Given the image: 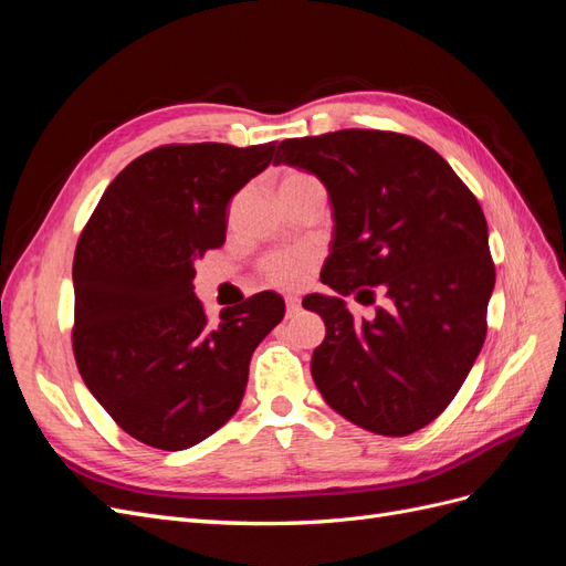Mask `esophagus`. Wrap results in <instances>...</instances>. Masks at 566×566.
<instances>
[{"mask_svg": "<svg viewBox=\"0 0 566 566\" xmlns=\"http://www.w3.org/2000/svg\"><path fill=\"white\" fill-rule=\"evenodd\" d=\"M300 312V297H285V314L287 318L295 316Z\"/></svg>", "mask_w": 566, "mask_h": 566, "instance_id": "esophagus-1", "label": "esophagus"}]
</instances>
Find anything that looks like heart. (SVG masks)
<instances>
[{
  "instance_id": "1",
  "label": "heart",
  "mask_w": 566,
  "mask_h": 566,
  "mask_svg": "<svg viewBox=\"0 0 566 566\" xmlns=\"http://www.w3.org/2000/svg\"><path fill=\"white\" fill-rule=\"evenodd\" d=\"M304 186H321V184L310 172H302V169H290V172L283 175L279 191L285 193V191H295V188H304ZM314 269H316V252L306 250V248L271 252L260 264L262 279L269 285L281 287V290L302 287L306 281H310Z\"/></svg>"
}]
</instances>
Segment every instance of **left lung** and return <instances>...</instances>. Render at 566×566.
<instances>
[{
  "mask_svg": "<svg viewBox=\"0 0 566 566\" xmlns=\"http://www.w3.org/2000/svg\"><path fill=\"white\" fill-rule=\"evenodd\" d=\"M328 188L335 241L321 283L387 300L356 323L345 300L310 295L325 323L312 375L342 418L385 437L430 424L465 382L486 337L495 283L489 229L470 188L434 148L380 129H339L279 144Z\"/></svg>",
  "mask_w": 566,
  "mask_h": 566,
  "instance_id": "1",
  "label": "left lung"
}]
</instances>
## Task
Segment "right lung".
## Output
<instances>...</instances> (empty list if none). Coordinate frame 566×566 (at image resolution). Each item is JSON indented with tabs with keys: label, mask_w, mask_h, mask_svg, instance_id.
<instances>
[{
	"label": "right lung",
	"mask_w": 566,
	"mask_h": 566,
	"mask_svg": "<svg viewBox=\"0 0 566 566\" xmlns=\"http://www.w3.org/2000/svg\"><path fill=\"white\" fill-rule=\"evenodd\" d=\"M276 142L158 146L119 172L73 262V352L84 385L146 447L184 451L217 432L248 385L256 345L285 302L260 293L205 316L196 260L227 241V208Z\"/></svg>",
	"instance_id": "1"
}]
</instances>
